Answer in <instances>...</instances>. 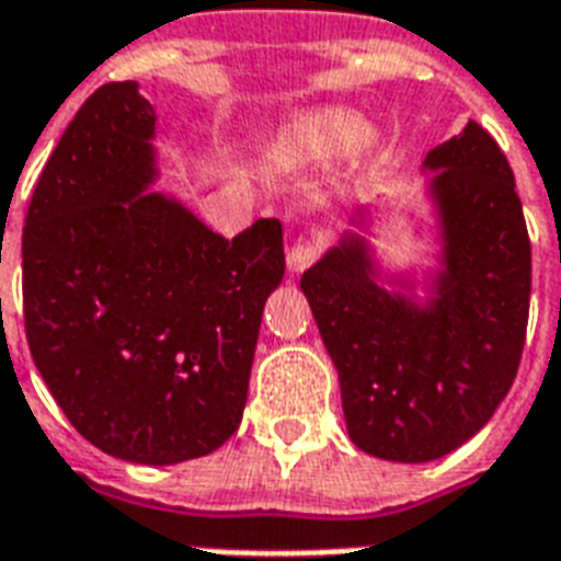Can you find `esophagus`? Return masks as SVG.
I'll return each instance as SVG.
<instances>
[{
    "mask_svg": "<svg viewBox=\"0 0 561 561\" xmlns=\"http://www.w3.org/2000/svg\"><path fill=\"white\" fill-rule=\"evenodd\" d=\"M317 255H320L317 244L299 241V244H294L288 250V271L294 273V276H299V273L308 271V267H311V264L317 262Z\"/></svg>",
    "mask_w": 561,
    "mask_h": 561,
    "instance_id": "esophagus-1",
    "label": "esophagus"
}]
</instances>
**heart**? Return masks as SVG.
<instances>
[{"label": "heart", "mask_w": 561, "mask_h": 561, "mask_svg": "<svg viewBox=\"0 0 561 561\" xmlns=\"http://www.w3.org/2000/svg\"><path fill=\"white\" fill-rule=\"evenodd\" d=\"M375 148L367 118L346 107H317L290 118L271 145L276 169H325L343 157H367Z\"/></svg>", "instance_id": "b5f03b06"}]
</instances>
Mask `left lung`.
Returning a JSON list of instances; mask_svg holds the SVG:
<instances>
[{"instance_id":"left-lung-1","label":"left lung","mask_w":561,"mask_h":561,"mask_svg":"<svg viewBox=\"0 0 561 561\" xmlns=\"http://www.w3.org/2000/svg\"><path fill=\"white\" fill-rule=\"evenodd\" d=\"M434 264L416 276L373 244L381 197L299 279L341 381L350 439L431 462L486 425L513 387L530 311V238L504 151L469 122L422 162Z\"/></svg>"}]
</instances>
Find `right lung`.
<instances>
[{"label":"right lung","mask_w":561,"mask_h":561,"mask_svg":"<svg viewBox=\"0 0 561 561\" xmlns=\"http://www.w3.org/2000/svg\"><path fill=\"white\" fill-rule=\"evenodd\" d=\"M157 110L104 83L48 157L22 229L31 358L75 431L110 457L174 466L241 425L282 224L232 241L160 180Z\"/></svg>","instance_id":"add662e5"}]
</instances>
